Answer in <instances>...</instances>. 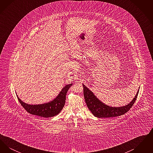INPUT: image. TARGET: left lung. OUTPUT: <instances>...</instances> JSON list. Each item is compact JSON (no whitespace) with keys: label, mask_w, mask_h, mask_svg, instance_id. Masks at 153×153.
<instances>
[{"label":"left lung","mask_w":153,"mask_h":153,"mask_svg":"<svg viewBox=\"0 0 153 153\" xmlns=\"http://www.w3.org/2000/svg\"><path fill=\"white\" fill-rule=\"evenodd\" d=\"M83 92L85 101L88 108L92 114L97 117H112L124 115L128 112L134 105L138 95V91L133 100L128 105L120 107H112L100 102L94 94L84 84Z\"/></svg>","instance_id":"left-lung-1"}]
</instances>
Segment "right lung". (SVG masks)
<instances>
[{"label":"right lung","instance_id":"1","mask_svg":"<svg viewBox=\"0 0 153 153\" xmlns=\"http://www.w3.org/2000/svg\"><path fill=\"white\" fill-rule=\"evenodd\" d=\"M72 84L66 85L63 88L57 97L53 101L38 105H30L26 104L18 97L20 104L31 115L44 117H50L58 115L62 109L65 103L66 95Z\"/></svg>","mask_w":153,"mask_h":153}]
</instances>
